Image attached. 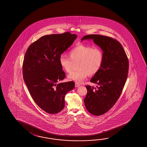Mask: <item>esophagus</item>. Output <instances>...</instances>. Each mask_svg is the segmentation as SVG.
Segmentation results:
<instances>
[{"instance_id":"34e87169","label":"esophagus","mask_w":147,"mask_h":147,"mask_svg":"<svg viewBox=\"0 0 147 147\" xmlns=\"http://www.w3.org/2000/svg\"><path fill=\"white\" fill-rule=\"evenodd\" d=\"M79 86H80V84H79L78 83H77V82H76L75 83V87H79Z\"/></svg>"}]
</instances>
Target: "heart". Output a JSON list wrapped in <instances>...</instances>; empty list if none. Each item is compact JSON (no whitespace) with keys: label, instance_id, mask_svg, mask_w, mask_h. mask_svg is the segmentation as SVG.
<instances>
[{"label":"heart","instance_id":"1","mask_svg":"<svg viewBox=\"0 0 147 147\" xmlns=\"http://www.w3.org/2000/svg\"><path fill=\"white\" fill-rule=\"evenodd\" d=\"M69 58L60 56L59 60L60 66L66 72L72 71L75 64H77L78 71L68 76V78L77 83H81L89 76L97 74L102 66L103 53L98 47L93 48L82 44L78 45L69 52Z\"/></svg>","mask_w":147,"mask_h":147}]
</instances>
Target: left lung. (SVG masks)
Masks as SVG:
<instances>
[{
    "label": "left lung",
    "instance_id": "left-lung-1",
    "mask_svg": "<svg viewBox=\"0 0 147 147\" xmlns=\"http://www.w3.org/2000/svg\"><path fill=\"white\" fill-rule=\"evenodd\" d=\"M92 40L103 53L102 66L91 78L96 87L86 86L84 99L86 109L92 115L100 116L108 111L119 99L127 78L128 57L122 45L112 38L99 34H89L81 39Z\"/></svg>",
    "mask_w": 147,
    "mask_h": 147
}]
</instances>
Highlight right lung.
Returning <instances> with one entry per match:
<instances>
[{"mask_svg":"<svg viewBox=\"0 0 147 147\" xmlns=\"http://www.w3.org/2000/svg\"><path fill=\"white\" fill-rule=\"evenodd\" d=\"M77 37L69 32L46 35L30 45L25 53L24 80L34 102L48 113L60 112L66 94L75 88L74 81L57 83L66 77L60 66V57Z\"/></svg>","mask_w":147,"mask_h":147,"instance_id":"1","label":"right lung"}]
</instances>
